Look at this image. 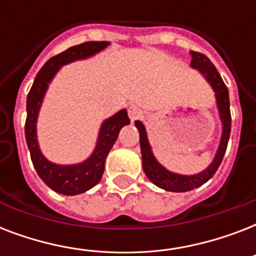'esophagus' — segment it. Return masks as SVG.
Returning <instances> with one entry per match:
<instances>
[{
	"instance_id": "esophagus-1",
	"label": "esophagus",
	"mask_w": 256,
	"mask_h": 256,
	"mask_svg": "<svg viewBox=\"0 0 256 256\" xmlns=\"http://www.w3.org/2000/svg\"><path fill=\"white\" fill-rule=\"evenodd\" d=\"M142 116H144V112H142L138 106H130V108H128V116H130L132 122L142 118Z\"/></svg>"
}]
</instances>
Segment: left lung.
<instances>
[{
    "mask_svg": "<svg viewBox=\"0 0 256 256\" xmlns=\"http://www.w3.org/2000/svg\"><path fill=\"white\" fill-rule=\"evenodd\" d=\"M191 53V66L198 69L207 81L210 82L212 88L216 92V100H218L219 114L223 122V134L220 144H219L218 152L215 156V160L212 164L208 166L200 174L196 175H178L172 174L164 168H162L156 160L154 158L152 152V148L148 144L146 130L144 124L136 120V126L140 130V152H142V166H144V174L148 175V178L152 180L154 184H156L160 188L168 191H174V192H183V191L194 190L196 187L202 186L216 172L218 168L222 164L223 156L226 152L228 138L231 132V112H230V98H228V90L227 86L224 85L220 74L218 70L212 65V62L199 52H190Z\"/></svg>",
    "mask_w": 256,
    "mask_h": 256,
    "instance_id": "left-lung-1",
    "label": "left lung"
}]
</instances>
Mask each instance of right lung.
I'll use <instances>...</instances> for the list:
<instances>
[{
	"label": "right lung",
	"instance_id": "add662e5",
	"mask_svg": "<svg viewBox=\"0 0 256 256\" xmlns=\"http://www.w3.org/2000/svg\"><path fill=\"white\" fill-rule=\"evenodd\" d=\"M108 42H84L80 45L72 46L65 52L54 56L42 66V69L38 72L37 77L34 80L33 86L30 88L26 100V122H25V136L26 144L30 150V156L34 168L37 170V174L41 176L44 182L64 195H77L85 192L88 188H92L100 182L104 170V160L108 156L110 148L116 144V136L120 134V128L124 124H130V118L128 116L126 110H120L116 116L104 120L100 128V138L96 148L92 152V156L86 162L76 166H60L54 164L44 158L40 152L37 142V134H36V122L40 106H41L42 98L45 94L48 84L52 81L57 70L65 64H69L76 60H82L88 56L98 53L100 50L104 49Z\"/></svg>",
	"mask_w": 256,
	"mask_h": 256
}]
</instances>
